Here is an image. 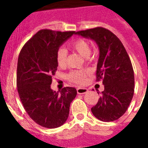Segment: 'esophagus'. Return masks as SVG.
<instances>
[{
	"label": "esophagus",
	"instance_id": "obj_1",
	"mask_svg": "<svg viewBox=\"0 0 148 148\" xmlns=\"http://www.w3.org/2000/svg\"><path fill=\"white\" fill-rule=\"evenodd\" d=\"M88 91L87 88H84V87H78L77 88V93L78 94H84Z\"/></svg>",
	"mask_w": 148,
	"mask_h": 148
}]
</instances>
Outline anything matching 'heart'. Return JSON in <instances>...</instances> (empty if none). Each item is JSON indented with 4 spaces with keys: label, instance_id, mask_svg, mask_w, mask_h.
<instances>
[{
    "label": "heart",
    "instance_id": "b5f03b06",
    "mask_svg": "<svg viewBox=\"0 0 148 148\" xmlns=\"http://www.w3.org/2000/svg\"><path fill=\"white\" fill-rule=\"evenodd\" d=\"M68 47L70 49L75 51L83 57H85L86 58H91L90 44L85 39H75L70 42ZM66 59H67V51L64 48H59L56 53V61L58 66L64 67L66 64ZM90 73L89 70H73L68 73L66 77L70 82L78 84H82L86 82V78Z\"/></svg>",
    "mask_w": 148,
    "mask_h": 148
}]
</instances>
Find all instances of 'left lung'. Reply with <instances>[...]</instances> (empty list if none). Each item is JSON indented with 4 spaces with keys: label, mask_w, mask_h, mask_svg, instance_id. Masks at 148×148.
Wrapping results in <instances>:
<instances>
[{
    "label": "left lung",
    "mask_w": 148,
    "mask_h": 148,
    "mask_svg": "<svg viewBox=\"0 0 148 148\" xmlns=\"http://www.w3.org/2000/svg\"><path fill=\"white\" fill-rule=\"evenodd\" d=\"M75 34L93 40L99 49L96 81L102 80L104 90L91 108L92 114L102 121L119 119L127 110L134 92V73L125 47L116 35L103 27Z\"/></svg>",
    "instance_id": "8db88e82"
}]
</instances>
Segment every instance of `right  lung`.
I'll return each mask as SVG.
<instances>
[{
	"mask_svg": "<svg viewBox=\"0 0 148 148\" xmlns=\"http://www.w3.org/2000/svg\"><path fill=\"white\" fill-rule=\"evenodd\" d=\"M75 32L40 30L23 45L18 56L17 88L21 101L30 118L44 127L64 125L77 95L74 87H64L59 92L50 87L58 67L56 53Z\"/></svg>",
	"mask_w": 148,
	"mask_h": 148,
	"instance_id": "1",
	"label": "right lung"
}]
</instances>
